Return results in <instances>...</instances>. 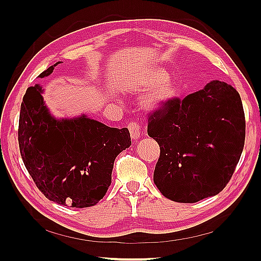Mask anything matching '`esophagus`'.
<instances>
[{
  "label": "esophagus",
  "instance_id": "1",
  "mask_svg": "<svg viewBox=\"0 0 261 261\" xmlns=\"http://www.w3.org/2000/svg\"><path fill=\"white\" fill-rule=\"evenodd\" d=\"M128 129L130 132V136L133 140H138V138L140 137V130H139V126L138 124H136L135 122L130 123L128 125Z\"/></svg>",
  "mask_w": 261,
  "mask_h": 261
}]
</instances>
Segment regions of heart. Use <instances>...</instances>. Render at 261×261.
<instances>
[{"label":"heart","instance_id":"obj_1","mask_svg":"<svg viewBox=\"0 0 261 261\" xmlns=\"http://www.w3.org/2000/svg\"><path fill=\"white\" fill-rule=\"evenodd\" d=\"M140 91L146 92L140 100L145 110H156L164 107L178 92V84L174 78H168L163 69H153L145 77L139 87Z\"/></svg>","mask_w":261,"mask_h":261}]
</instances>
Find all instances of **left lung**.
<instances>
[{"mask_svg": "<svg viewBox=\"0 0 261 261\" xmlns=\"http://www.w3.org/2000/svg\"><path fill=\"white\" fill-rule=\"evenodd\" d=\"M148 135L160 146L153 181L161 194L192 203L218 195L243 152L245 115L239 92L220 81L149 116Z\"/></svg>", "mask_w": 261, "mask_h": 261, "instance_id": "left-lung-1", "label": "left lung"}]
</instances>
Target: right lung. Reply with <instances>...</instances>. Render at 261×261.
Masks as SVG:
<instances>
[{
    "label": "right lung",
    "instance_id": "obj_1",
    "mask_svg": "<svg viewBox=\"0 0 261 261\" xmlns=\"http://www.w3.org/2000/svg\"><path fill=\"white\" fill-rule=\"evenodd\" d=\"M55 63L39 77L52 74ZM40 85L22 98L18 143L23 164L46 198L63 206L97 204L111 185L115 158L132 144L129 130L109 127L82 114L57 118Z\"/></svg>",
    "mask_w": 261,
    "mask_h": 261
}]
</instances>
